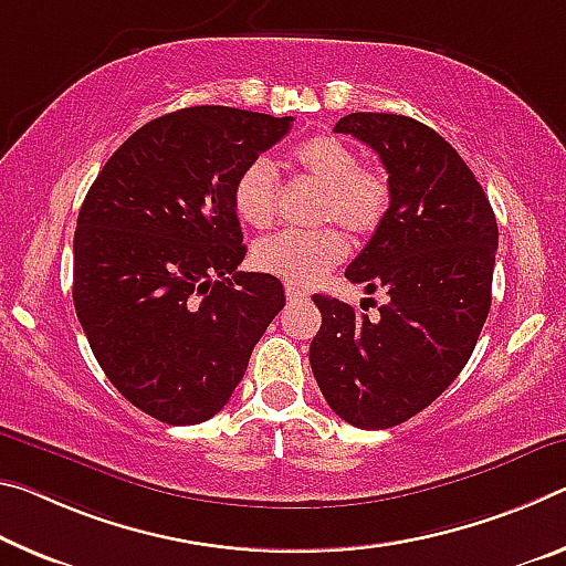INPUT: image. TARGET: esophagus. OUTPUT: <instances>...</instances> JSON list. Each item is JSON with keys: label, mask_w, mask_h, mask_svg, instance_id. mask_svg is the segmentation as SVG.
I'll use <instances>...</instances> for the list:
<instances>
[{"label": "esophagus", "mask_w": 566, "mask_h": 566, "mask_svg": "<svg viewBox=\"0 0 566 566\" xmlns=\"http://www.w3.org/2000/svg\"><path fill=\"white\" fill-rule=\"evenodd\" d=\"M286 300H290V302H304V300H307V292H302L300 286L286 284Z\"/></svg>", "instance_id": "obj_1"}]
</instances>
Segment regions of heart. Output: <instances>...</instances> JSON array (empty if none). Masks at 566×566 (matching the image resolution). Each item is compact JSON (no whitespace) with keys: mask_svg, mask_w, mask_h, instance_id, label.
I'll return each instance as SVG.
<instances>
[{"mask_svg":"<svg viewBox=\"0 0 566 566\" xmlns=\"http://www.w3.org/2000/svg\"><path fill=\"white\" fill-rule=\"evenodd\" d=\"M292 166L322 188L317 221L343 223L349 234H373L388 217L392 188L378 166H363L353 146L337 136H312L292 150ZM280 206V176L269 158H254L234 184V209L249 227L264 229ZM347 239L337 227L317 231H282L259 241L251 262L259 272L292 286H312L347 256Z\"/></svg>","mask_w":566,"mask_h":566,"instance_id":"1","label":"heart"}]
</instances>
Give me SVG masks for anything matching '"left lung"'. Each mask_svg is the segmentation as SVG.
Segmentation results:
<instances>
[{"label": "left lung", "instance_id": "1", "mask_svg": "<svg viewBox=\"0 0 566 566\" xmlns=\"http://www.w3.org/2000/svg\"><path fill=\"white\" fill-rule=\"evenodd\" d=\"M335 133L367 143L388 170V217L345 276L390 302L370 319L315 294L310 365L339 418L382 430L428 408L469 363L491 310L499 227L476 176L428 125L349 113Z\"/></svg>", "mask_w": 566, "mask_h": 566}]
</instances>
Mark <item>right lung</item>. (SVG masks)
I'll use <instances>...</instances> for the list:
<instances>
[{
	"label": "right lung",
	"mask_w": 566,
	"mask_h": 566,
	"mask_svg": "<svg viewBox=\"0 0 566 566\" xmlns=\"http://www.w3.org/2000/svg\"><path fill=\"white\" fill-rule=\"evenodd\" d=\"M292 120L223 105L160 115L115 150L80 206L77 319L107 380L160 423L217 416L284 307L276 276L237 272L247 247L234 184Z\"/></svg>",
	"instance_id": "right-lung-1"
}]
</instances>
